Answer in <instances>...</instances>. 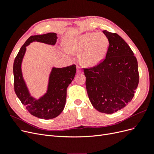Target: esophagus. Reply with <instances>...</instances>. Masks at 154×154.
Here are the masks:
<instances>
[{
    "label": "esophagus",
    "mask_w": 154,
    "mask_h": 154,
    "mask_svg": "<svg viewBox=\"0 0 154 154\" xmlns=\"http://www.w3.org/2000/svg\"><path fill=\"white\" fill-rule=\"evenodd\" d=\"M80 72H81V71H80V67H79V66H77V73H79Z\"/></svg>",
    "instance_id": "34e87169"
}]
</instances>
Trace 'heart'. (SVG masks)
Returning a JSON list of instances; mask_svg holds the SVG:
<instances>
[{"label":"heart","mask_w":154,"mask_h":154,"mask_svg":"<svg viewBox=\"0 0 154 154\" xmlns=\"http://www.w3.org/2000/svg\"><path fill=\"white\" fill-rule=\"evenodd\" d=\"M67 52L80 54V62L83 66L93 67L99 64L105 57L109 47V40L103 33L87 32L64 44Z\"/></svg>","instance_id":"1"}]
</instances>
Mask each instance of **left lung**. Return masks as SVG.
Wrapping results in <instances>:
<instances>
[{"label": "left lung", "instance_id": "1", "mask_svg": "<svg viewBox=\"0 0 154 154\" xmlns=\"http://www.w3.org/2000/svg\"><path fill=\"white\" fill-rule=\"evenodd\" d=\"M109 40L105 58L91 68H83L86 88L92 106L100 112L112 114L132 101L139 83L138 65L127 43L106 30Z\"/></svg>", "mask_w": 154, "mask_h": 154}]
</instances>
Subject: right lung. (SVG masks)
Here are the masks:
<instances>
[{"instance_id":"1","label":"right lung","mask_w":154,"mask_h":154,"mask_svg":"<svg viewBox=\"0 0 154 154\" xmlns=\"http://www.w3.org/2000/svg\"><path fill=\"white\" fill-rule=\"evenodd\" d=\"M57 39V34L54 32L31 36L21 47L13 63L14 89L17 97L31 114L44 119L54 118L63 111L66 102L67 88L76 72V65L63 68L53 67L49 76L47 92L38 100H36L30 95L27 89L22 76L21 64L26 46L30 43L36 41L54 45Z\"/></svg>"}]
</instances>
